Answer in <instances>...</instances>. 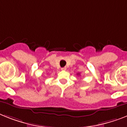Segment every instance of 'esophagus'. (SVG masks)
Returning <instances> with one entry per match:
<instances>
[{"label": "esophagus", "mask_w": 127, "mask_h": 127, "mask_svg": "<svg viewBox=\"0 0 127 127\" xmlns=\"http://www.w3.org/2000/svg\"><path fill=\"white\" fill-rule=\"evenodd\" d=\"M66 70V67H63V68H61V70H63V71H65Z\"/></svg>", "instance_id": "obj_1"}]
</instances>
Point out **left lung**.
Here are the masks:
<instances>
[{
	"label": "left lung",
	"instance_id": "1",
	"mask_svg": "<svg viewBox=\"0 0 127 127\" xmlns=\"http://www.w3.org/2000/svg\"><path fill=\"white\" fill-rule=\"evenodd\" d=\"M79 74H80V73H77V75H79Z\"/></svg>",
	"mask_w": 127,
	"mask_h": 127
}]
</instances>
